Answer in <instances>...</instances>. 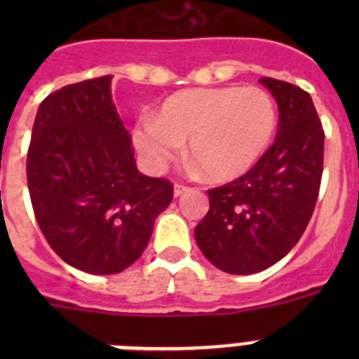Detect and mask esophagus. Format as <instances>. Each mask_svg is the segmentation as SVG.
<instances>
[{
	"label": "esophagus",
	"instance_id": "obj_1",
	"mask_svg": "<svg viewBox=\"0 0 359 359\" xmlns=\"http://www.w3.org/2000/svg\"><path fill=\"white\" fill-rule=\"evenodd\" d=\"M187 190H189V187L183 185V183H180V182L174 183V196H176V198H180L182 194H185Z\"/></svg>",
	"mask_w": 359,
	"mask_h": 359
}]
</instances>
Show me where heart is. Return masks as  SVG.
<instances>
[{"mask_svg":"<svg viewBox=\"0 0 359 359\" xmlns=\"http://www.w3.org/2000/svg\"><path fill=\"white\" fill-rule=\"evenodd\" d=\"M275 129L277 106L268 91L198 88L167 98L156 118L138 120L133 142L149 169L163 170L189 140V156L210 180L224 182L261 160Z\"/></svg>","mask_w":359,"mask_h":359,"instance_id":"1","label":"heart"}]
</instances>
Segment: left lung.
<instances>
[{"label":"left lung","mask_w":359,"mask_h":359,"mask_svg":"<svg viewBox=\"0 0 359 359\" xmlns=\"http://www.w3.org/2000/svg\"><path fill=\"white\" fill-rule=\"evenodd\" d=\"M277 98L273 145L252 169L208 190L210 208L196 226L203 255L231 275H250L287 255L315 212L323 170V128L309 93L262 77Z\"/></svg>","instance_id":"left-lung-1"}]
</instances>
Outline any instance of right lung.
<instances>
[{"mask_svg":"<svg viewBox=\"0 0 359 359\" xmlns=\"http://www.w3.org/2000/svg\"><path fill=\"white\" fill-rule=\"evenodd\" d=\"M111 79L68 84L44 98L27 154L28 192L44 239L62 261L93 275L129 268L174 194L169 180L136 169Z\"/></svg>","mask_w":359,"mask_h":359,"instance_id":"right-lung-1","label":"right lung"}]
</instances>
